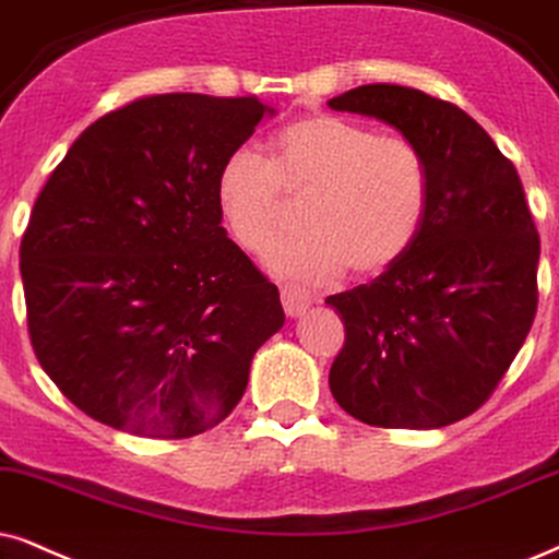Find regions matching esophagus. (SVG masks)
<instances>
[{
  "mask_svg": "<svg viewBox=\"0 0 559 559\" xmlns=\"http://www.w3.org/2000/svg\"><path fill=\"white\" fill-rule=\"evenodd\" d=\"M281 301H284V309H286L288 317H301L309 309V304H312L309 294L299 286H284V288H281Z\"/></svg>",
  "mask_w": 559,
  "mask_h": 559,
  "instance_id": "esophagus-1",
  "label": "esophagus"
}]
</instances>
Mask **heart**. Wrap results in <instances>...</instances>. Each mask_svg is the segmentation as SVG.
I'll use <instances>...</instances> for the list:
<instances>
[{"instance_id":"b5f03b06","label":"heart","mask_w":559,"mask_h":559,"mask_svg":"<svg viewBox=\"0 0 559 559\" xmlns=\"http://www.w3.org/2000/svg\"><path fill=\"white\" fill-rule=\"evenodd\" d=\"M286 201H304L307 235L275 247L271 271L304 284H324L343 267L369 278L397 263L418 237L428 167L407 139L317 112L275 133L265 162L237 150L216 173L218 216L247 252L260 255L281 237Z\"/></svg>"}]
</instances>
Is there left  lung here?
Segmentation results:
<instances>
[{
    "instance_id": "obj_1",
    "label": "left lung",
    "mask_w": 559,
    "mask_h": 559,
    "mask_svg": "<svg viewBox=\"0 0 559 559\" xmlns=\"http://www.w3.org/2000/svg\"><path fill=\"white\" fill-rule=\"evenodd\" d=\"M328 105L397 129L428 167L409 250L324 301L345 324L330 392L369 426H451L490 397L532 330L539 235L524 186L475 118L426 92L364 84Z\"/></svg>"
}]
</instances>
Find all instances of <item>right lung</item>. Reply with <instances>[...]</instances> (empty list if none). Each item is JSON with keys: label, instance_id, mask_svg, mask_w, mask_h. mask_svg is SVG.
<instances>
[{"label": "right lung", "instance_id": "obj_1", "mask_svg": "<svg viewBox=\"0 0 559 559\" xmlns=\"http://www.w3.org/2000/svg\"><path fill=\"white\" fill-rule=\"evenodd\" d=\"M265 116L255 97H141L87 126L40 190L20 245L27 330L90 418L190 438L242 400L286 314L222 227L216 173Z\"/></svg>", "mask_w": 559, "mask_h": 559}]
</instances>
